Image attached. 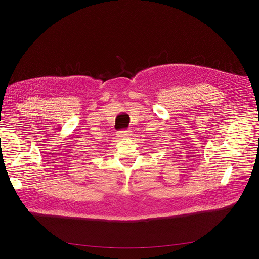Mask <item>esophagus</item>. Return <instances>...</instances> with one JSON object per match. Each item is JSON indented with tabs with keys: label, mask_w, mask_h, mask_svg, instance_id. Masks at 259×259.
Wrapping results in <instances>:
<instances>
[{
	"label": "esophagus",
	"mask_w": 259,
	"mask_h": 259,
	"mask_svg": "<svg viewBox=\"0 0 259 259\" xmlns=\"http://www.w3.org/2000/svg\"><path fill=\"white\" fill-rule=\"evenodd\" d=\"M131 131L130 130H124V131H119V137L121 138H126V137H130Z\"/></svg>",
	"instance_id": "esophagus-1"
}]
</instances>
